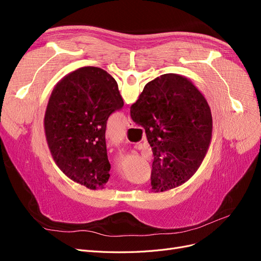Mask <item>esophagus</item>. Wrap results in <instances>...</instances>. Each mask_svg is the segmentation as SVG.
Instances as JSON below:
<instances>
[{
    "instance_id": "34e87169",
    "label": "esophagus",
    "mask_w": 261,
    "mask_h": 261,
    "mask_svg": "<svg viewBox=\"0 0 261 261\" xmlns=\"http://www.w3.org/2000/svg\"><path fill=\"white\" fill-rule=\"evenodd\" d=\"M126 126H127L128 128H132V127H134V123H133V121L130 120L129 117L127 118V123H126Z\"/></svg>"
}]
</instances>
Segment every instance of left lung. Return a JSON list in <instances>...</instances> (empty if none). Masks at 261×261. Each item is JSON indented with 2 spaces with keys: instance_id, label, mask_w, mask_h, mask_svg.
I'll list each match as a JSON object with an SVG mask.
<instances>
[{
  "instance_id": "obj_1",
  "label": "left lung",
  "mask_w": 261,
  "mask_h": 261,
  "mask_svg": "<svg viewBox=\"0 0 261 261\" xmlns=\"http://www.w3.org/2000/svg\"><path fill=\"white\" fill-rule=\"evenodd\" d=\"M123 106L117 83L99 67L78 68L55 86L44 130L53 159L67 177L87 188H103L111 169L107 121Z\"/></svg>"
}]
</instances>
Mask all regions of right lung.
Returning a JSON list of instances; mask_svg holds the SVG:
<instances>
[{"label": "right lung", "instance_id": "add662e5", "mask_svg": "<svg viewBox=\"0 0 261 261\" xmlns=\"http://www.w3.org/2000/svg\"><path fill=\"white\" fill-rule=\"evenodd\" d=\"M130 117L145 128L152 149L155 193L175 188L195 174L210 145L212 115L191 81L176 74L156 77L130 107Z\"/></svg>", "mask_w": 261, "mask_h": 261}]
</instances>
